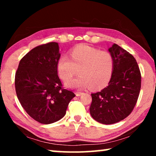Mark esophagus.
Listing matches in <instances>:
<instances>
[{
  "mask_svg": "<svg viewBox=\"0 0 156 156\" xmlns=\"http://www.w3.org/2000/svg\"><path fill=\"white\" fill-rule=\"evenodd\" d=\"M76 96H80L81 95H83V92H80V91H76Z\"/></svg>",
  "mask_w": 156,
  "mask_h": 156,
  "instance_id": "esophagus-1",
  "label": "esophagus"
}]
</instances>
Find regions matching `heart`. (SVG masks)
<instances>
[{
	"label": "heart",
	"instance_id": "heart-1",
	"mask_svg": "<svg viewBox=\"0 0 156 156\" xmlns=\"http://www.w3.org/2000/svg\"><path fill=\"white\" fill-rule=\"evenodd\" d=\"M70 56L71 59L61 56L56 65L58 74L65 82L70 80L78 69L80 76L66 83L67 88L84 89L91 87L93 89H99L109 81L113 60L109 52L80 44L70 51Z\"/></svg>",
	"mask_w": 156,
	"mask_h": 156
}]
</instances>
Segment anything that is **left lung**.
Here are the masks:
<instances>
[{"instance_id": "8db88e82", "label": "left lung", "mask_w": 156, "mask_h": 156, "mask_svg": "<svg viewBox=\"0 0 156 156\" xmlns=\"http://www.w3.org/2000/svg\"><path fill=\"white\" fill-rule=\"evenodd\" d=\"M113 60V69L108 86L91 94L89 111L95 120L112 125L125 119L136 104L141 87V74L131 54L113 44L108 49Z\"/></svg>"}]
</instances>
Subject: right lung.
<instances>
[{
	"instance_id": "obj_1",
	"label": "right lung",
	"mask_w": 156,
	"mask_h": 156,
	"mask_svg": "<svg viewBox=\"0 0 156 156\" xmlns=\"http://www.w3.org/2000/svg\"><path fill=\"white\" fill-rule=\"evenodd\" d=\"M60 57L58 43L36 47L20 60L15 75L16 92L23 109L33 119L45 125L64 117L76 96L62 88L56 69Z\"/></svg>"
}]
</instances>
